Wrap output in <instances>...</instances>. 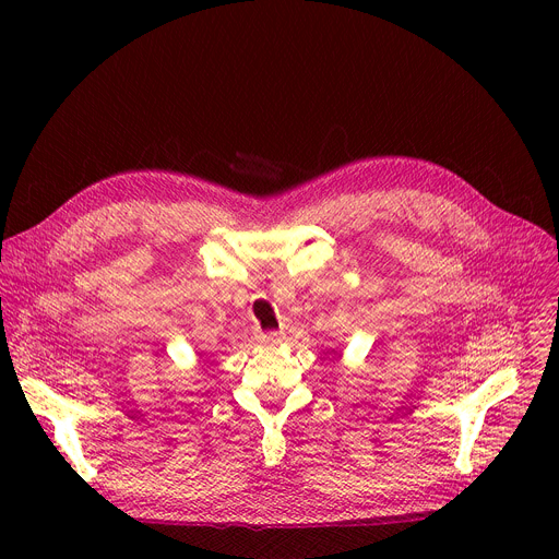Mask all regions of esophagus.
<instances>
[{
    "label": "esophagus",
    "instance_id": "esophagus-1",
    "mask_svg": "<svg viewBox=\"0 0 559 559\" xmlns=\"http://www.w3.org/2000/svg\"><path fill=\"white\" fill-rule=\"evenodd\" d=\"M261 338H263V343H265V345H276V343H281V332L270 330V332H265Z\"/></svg>",
    "mask_w": 559,
    "mask_h": 559
}]
</instances>
